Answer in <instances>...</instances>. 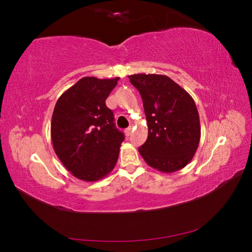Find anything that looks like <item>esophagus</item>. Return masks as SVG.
<instances>
[{"label": "esophagus", "instance_id": "obj_1", "mask_svg": "<svg viewBox=\"0 0 252 252\" xmlns=\"http://www.w3.org/2000/svg\"><path fill=\"white\" fill-rule=\"evenodd\" d=\"M131 131H132V128H131V127L126 128L125 131H124V132H125V135H126V136H129V135L131 134Z\"/></svg>", "mask_w": 252, "mask_h": 252}]
</instances>
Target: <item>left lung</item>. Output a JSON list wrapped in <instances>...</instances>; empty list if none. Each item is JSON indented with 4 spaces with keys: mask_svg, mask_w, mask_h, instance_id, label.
<instances>
[{
    "mask_svg": "<svg viewBox=\"0 0 252 252\" xmlns=\"http://www.w3.org/2000/svg\"><path fill=\"white\" fill-rule=\"evenodd\" d=\"M142 96L148 125L147 140L139 148L150 167L175 172L191 161L201 138L195 103L185 89L163 74L129 75Z\"/></svg>",
    "mask_w": 252,
    "mask_h": 252,
    "instance_id": "1",
    "label": "left lung"
}]
</instances>
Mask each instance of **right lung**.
<instances>
[{"instance_id": "add662e5", "label": "right lung", "mask_w": 252, "mask_h": 252, "mask_svg": "<svg viewBox=\"0 0 252 252\" xmlns=\"http://www.w3.org/2000/svg\"><path fill=\"white\" fill-rule=\"evenodd\" d=\"M119 80L82 78L59 97L53 109V149L65 168L82 181L101 180L117 164L125 136L105 101Z\"/></svg>"}]
</instances>
